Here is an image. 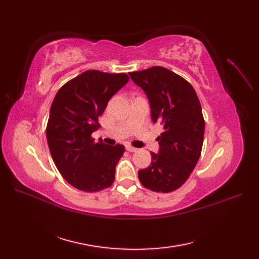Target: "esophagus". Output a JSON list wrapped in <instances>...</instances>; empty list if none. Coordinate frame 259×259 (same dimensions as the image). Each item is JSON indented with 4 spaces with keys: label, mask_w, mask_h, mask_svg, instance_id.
I'll return each mask as SVG.
<instances>
[{
    "label": "esophagus",
    "mask_w": 259,
    "mask_h": 259,
    "mask_svg": "<svg viewBox=\"0 0 259 259\" xmlns=\"http://www.w3.org/2000/svg\"><path fill=\"white\" fill-rule=\"evenodd\" d=\"M125 149H126V151H128V152H136V151H137V149H136V148L132 147V146H130V145H126V146H125Z\"/></svg>",
    "instance_id": "34e87169"
}]
</instances>
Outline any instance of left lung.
Wrapping results in <instances>:
<instances>
[{"instance_id": "left-lung-1", "label": "left lung", "mask_w": 259, "mask_h": 259, "mask_svg": "<svg viewBox=\"0 0 259 259\" xmlns=\"http://www.w3.org/2000/svg\"><path fill=\"white\" fill-rule=\"evenodd\" d=\"M130 76L147 95L152 122L163 126L156 138L159 153L151 152V165L138 171L139 180L152 191H174L185 184L201 155L205 123L197 93L184 77L163 67Z\"/></svg>"}]
</instances>
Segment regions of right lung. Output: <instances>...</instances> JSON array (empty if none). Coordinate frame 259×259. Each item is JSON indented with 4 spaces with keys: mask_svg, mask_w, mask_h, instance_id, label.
<instances>
[{
    "mask_svg": "<svg viewBox=\"0 0 259 259\" xmlns=\"http://www.w3.org/2000/svg\"><path fill=\"white\" fill-rule=\"evenodd\" d=\"M130 80L125 73L89 70L57 92L50 110L46 138L55 165L67 182L86 192L103 190L114 180L122 145L94 142L98 117L108 101Z\"/></svg>",
    "mask_w": 259,
    "mask_h": 259,
    "instance_id": "right-lung-1",
    "label": "right lung"
}]
</instances>
